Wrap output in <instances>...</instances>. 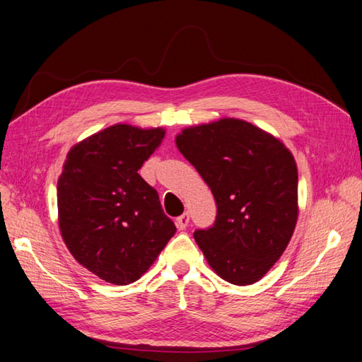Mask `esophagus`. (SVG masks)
<instances>
[{
  "mask_svg": "<svg viewBox=\"0 0 362 362\" xmlns=\"http://www.w3.org/2000/svg\"><path fill=\"white\" fill-rule=\"evenodd\" d=\"M189 221H190L189 214L184 212L181 216H178V218H176V228H178L180 230H184V229L189 226Z\"/></svg>",
  "mask_w": 362,
  "mask_h": 362,
  "instance_id": "obj_1",
  "label": "esophagus"
}]
</instances>
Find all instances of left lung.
Instances as JSON below:
<instances>
[{"label":"left lung","mask_w":362,"mask_h":362,"mask_svg":"<svg viewBox=\"0 0 362 362\" xmlns=\"http://www.w3.org/2000/svg\"><path fill=\"white\" fill-rule=\"evenodd\" d=\"M175 142L216 203L214 226L194 234L209 267L229 284L259 282L285 252L299 216L290 148L235 117L182 128Z\"/></svg>","instance_id":"8db88e82"}]
</instances>
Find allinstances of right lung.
Listing matches in <instances>:
<instances>
[{
    "label": "right lung",
    "instance_id": "right-lung-1",
    "mask_svg": "<svg viewBox=\"0 0 362 362\" xmlns=\"http://www.w3.org/2000/svg\"><path fill=\"white\" fill-rule=\"evenodd\" d=\"M165 136L163 127L116 124L68 151L57 182L59 229L72 257L99 279H141L175 234L158 192L138 173Z\"/></svg>",
    "mask_w": 362,
    "mask_h": 362
}]
</instances>
